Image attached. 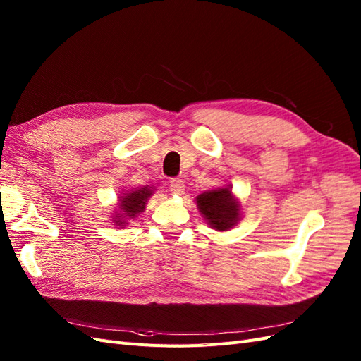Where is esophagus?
<instances>
[{"label": "esophagus", "instance_id": "1", "mask_svg": "<svg viewBox=\"0 0 361 361\" xmlns=\"http://www.w3.org/2000/svg\"><path fill=\"white\" fill-rule=\"evenodd\" d=\"M185 190V185H183V180L179 179V178H174L170 180V191L173 194H182Z\"/></svg>", "mask_w": 361, "mask_h": 361}]
</instances>
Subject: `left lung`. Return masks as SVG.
<instances>
[{
    "mask_svg": "<svg viewBox=\"0 0 361 361\" xmlns=\"http://www.w3.org/2000/svg\"><path fill=\"white\" fill-rule=\"evenodd\" d=\"M197 206L206 220L216 231H227L236 224L239 218V204L232 199L228 188L200 194L197 197Z\"/></svg>",
    "mask_w": 361,
    "mask_h": 361,
    "instance_id": "left-lung-1",
    "label": "left lung"
}]
</instances>
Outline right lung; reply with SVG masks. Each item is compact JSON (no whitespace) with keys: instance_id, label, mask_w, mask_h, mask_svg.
I'll return each instance as SVG.
<instances>
[{"instance_id":"obj_1","label":"right lung","mask_w":361,"mask_h":361,"mask_svg":"<svg viewBox=\"0 0 361 361\" xmlns=\"http://www.w3.org/2000/svg\"><path fill=\"white\" fill-rule=\"evenodd\" d=\"M152 194V190H149L147 187L141 188V190H135L133 192H129L128 195H123V197H120V215H122L123 218H114V220H117L116 223L118 224H125V221L122 220H128V218H135L137 214L143 212L145 211V204H146V200L150 197Z\"/></svg>"}]
</instances>
